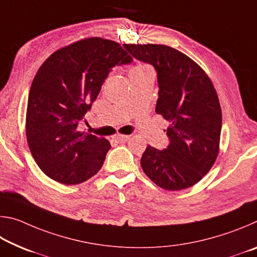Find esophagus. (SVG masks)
Wrapping results in <instances>:
<instances>
[{
  "instance_id": "1",
  "label": "esophagus",
  "mask_w": 257,
  "mask_h": 257,
  "mask_svg": "<svg viewBox=\"0 0 257 257\" xmlns=\"http://www.w3.org/2000/svg\"><path fill=\"white\" fill-rule=\"evenodd\" d=\"M130 136H128V135H115L114 137H113V139L116 143H125L129 139Z\"/></svg>"
}]
</instances>
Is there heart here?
Listing matches in <instances>:
<instances>
[{"instance_id":"1","label":"heart","mask_w":257,"mask_h":257,"mask_svg":"<svg viewBox=\"0 0 257 257\" xmlns=\"http://www.w3.org/2000/svg\"><path fill=\"white\" fill-rule=\"evenodd\" d=\"M146 68H149L146 64H137V66H135L132 70H143V69H146Z\"/></svg>"}]
</instances>
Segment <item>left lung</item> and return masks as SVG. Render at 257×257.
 I'll return each instance as SVG.
<instances>
[{"instance_id":"8db88e82","label":"left lung","mask_w":257,"mask_h":257,"mask_svg":"<svg viewBox=\"0 0 257 257\" xmlns=\"http://www.w3.org/2000/svg\"><path fill=\"white\" fill-rule=\"evenodd\" d=\"M124 49L158 73L155 112L170 122V144L147 146L141 159L146 176L165 190L197 184L211 170L220 151L222 112L213 82L189 56L161 44H124Z\"/></svg>"}]
</instances>
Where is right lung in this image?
Returning <instances> with one entry per match:
<instances>
[{"mask_svg": "<svg viewBox=\"0 0 257 257\" xmlns=\"http://www.w3.org/2000/svg\"><path fill=\"white\" fill-rule=\"evenodd\" d=\"M129 62L119 43L89 37L61 47L38 69L29 90L26 136L35 162L51 179L77 185L102 168L110 142L77 127L111 69Z\"/></svg>", "mask_w": 257, "mask_h": 257, "instance_id": "right-lung-1", "label": "right lung"}]
</instances>
